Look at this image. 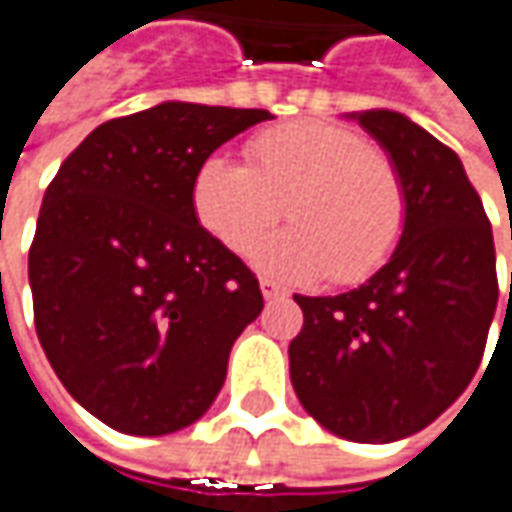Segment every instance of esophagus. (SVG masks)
<instances>
[{
  "instance_id": "1",
  "label": "esophagus",
  "mask_w": 512,
  "mask_h": 512,
  "mask_svg": "<svg viewBox=\"0 0 512 512\" xmlns=\"http://www.w3.org/2000/svg\"><path fill=\"white\" fill-rule=\"evenodd\" d=\"M259 288H262V296H265V299H279V296H285V288L276 285L273 279H262Z\"/></svg>"
}]
</instances>
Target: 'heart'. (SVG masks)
Returning a JSON list of instances; mask_svg holds the SVG:
<instances>
[{
	"label": "heart",
	"instance_id": "1",
	"mask_svg": "<svg viewBox=\"0 0 512 512\" xmlns=\"http://www.w3.org/2000/svg\"><path fill=\"white\" fill-rule=\"evenodd\" d=\"M247 161L210 155L192 175L195 218L227 250L247 256L288 207L294 230L256 253L270 273L357 285L392 259L409 216L406 184L363 135L317 120L282 123L247 143Z\"/></svg>",
	"mask_w": 512,
	"mask_h": 512
}]
</instances>
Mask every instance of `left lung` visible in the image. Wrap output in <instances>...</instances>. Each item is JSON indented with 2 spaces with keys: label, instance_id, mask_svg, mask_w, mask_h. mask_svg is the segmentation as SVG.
<instances>
[{
  "label": "left lung",
  "instance_id": "obj_1",
  "mask_svg": "<svg viewBox=\"0 0 512 512\" xmlns=\"http://www.w3.org/2000/svg\"><path fill=\"white\" fill-rule=\"evenodd\" d=\"M357 120L403 175L406 230L360 288L294 296L305 322L288 357L314 421L348 441L389 444L421 432L470 386L499 302L496 244L447 143L389 109Z\"/></svg>",
  "mask_w": 512,
  "mask_h": 512
}]
</instances>
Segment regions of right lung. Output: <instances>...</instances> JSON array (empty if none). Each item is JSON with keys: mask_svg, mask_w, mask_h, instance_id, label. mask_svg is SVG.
I'll return each instance as SVG.
<instances>
[{"mask_svg": "<svg viewBox=\"0 0 512 512\" xmlns=\"http://www.w3.org/2000/svg\"><path fill=\"white\" fill-rule=\"evenodd\" d=\"M265 109L161 103L100 123L63 161L28 253L34 325L60 383L126 435L195 423L262 314L256 273L195 218V169Z\"/></svg>", "mask_w": 512, "mask_h": 512, "instance_id": "add662e5", "label": "right lung"}]
</instances>
